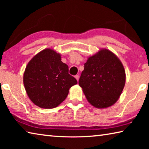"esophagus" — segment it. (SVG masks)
<instances>
[{
    "label": "esophagus",
    "instance_id": "1",
    "mask_svg": "<svg viewBox=\"0 0 149 149\" xmlns=\"http://www.w3.org/2000/svg\"><path fill=\"white\" fill-rule=\"evenodd\" d=\"M75 79H76L77 81H78V80H79V75H75Z\"/></svg>",
    "mask_w": 149,
    "mask_h": 149
}]
</instances>
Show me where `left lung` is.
<instances>
[{
    "label": "left lung",
    "instance_id": "left-lung-1",
    "mask_svg": "<svg viewBox=\"0 0 149 149\" xmlns=\"http://www.w3.org/2000/svg\"><path fill=\"white\" fill-rule=\"evenodd\" d=\"M125 82V72L119 58L107 49L89 57L84 64L79 85L87 99L98 108L117 101Z\"/></svg>",
    "mask_w": 149,
    "mask_h": 149
}]
</instances>
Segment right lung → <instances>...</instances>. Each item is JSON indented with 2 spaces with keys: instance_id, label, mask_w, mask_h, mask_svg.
<instances>
[{
  "instance_id": "add662e5",
  "label": "right lung",
  "mask_w": 149,
  "mask_h": 149,
  "mask_svg": "<svg viewBox=\"0 0 149 149\" xmlns=\"http://www.w3.org/2000/svg\"><path fill=\"white\" fill-rule=\"evenodd\" d=\"M77 84L68 73V66L61 61L60 54L47 49L33 58L24 74L27 94L35 105L54 108L64 101L70 88Z\"/></svg>"
}]
</instances>
